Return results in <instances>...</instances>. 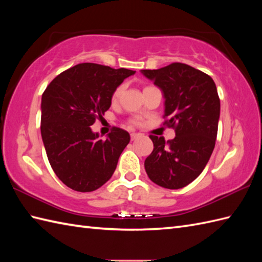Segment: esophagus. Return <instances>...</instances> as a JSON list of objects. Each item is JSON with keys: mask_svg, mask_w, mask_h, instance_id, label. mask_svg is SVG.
<instances>
[{"mask_svg": "<svg viewBox=\"0 0 262 262\" xmlns=\"http://www.w3.org/2000/svg\"><path fill=\"white\" fill-rule=\"evenodd\" d=\"M137 137H138V134H136V133H132V134H130V138H132V141L136 140Z\"/></svg>", "mask_w": 262, "mask_h": 262, "instance_id": "esophagus-1", "label": "esophagus"}]
</instances>
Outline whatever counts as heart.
Instances as JSON below:
<instances>
[{
  "mask_svg": "<svg viewBox=\"0 0 262 262\" xmlns=\"http://www.w3.org/2000/svg\"><path fill=\"white\" fill-rule=\"evenodd\" d=\"M121 90H122V86H119V88H117V89H116V91H115V92H114V94H113V100H116L117 98L119 97V94H120Z\"/></svg>",
  "mask_w": 262,
  "mask_h": 262,
  "instance_id": "b5f03b06",
  "label": "heart"
}]
</instances>
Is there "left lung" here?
<instances>
[{"mask_svg": "<svg viewBox=\"0 0 262 262\" xmlns=\"http://www.w3.org/2000/svg\"><path fill=\"white\" fill-rule=\"evenodd\" d=\"M141 73L162 91L165 125L176 128V137L166 143L162 136H149L154 148L145 171L161 187L183 188L202 173L214 151L221 114L215 82L182 63Z\"/></svg>", "mask_w": 262, "mask_h": 262, "instance_id": "left-lung-1", "label": "left lung"}]
</instances>
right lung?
<instances>
[{
  "mask_svg": "<svg viewBox=\"0 0 262 262\" xmlns=\"http://www.w3.org/2000/svg\"><path fill=\"white\" fill-rule=\"evenodd\" d=\"M135 73L82 63L57 75L42 93L41 138L52 169L65 186L90 192L113 177L130 136L116 127L100 140L90 126L110 108L116 89Z\"/></svg>",
  "mask_w": 262,
  "mask_h": 262,
  "instance_id": "add662e5",
  "label": "right lung"
}]
</instances>
